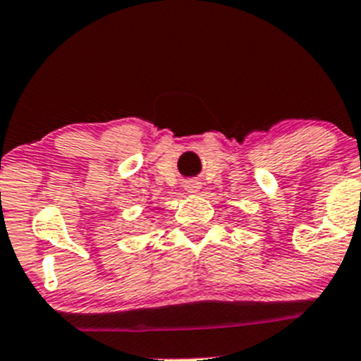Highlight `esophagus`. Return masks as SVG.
<instances>
[{"label": "esophagus", "mask_w": 361, "mask_h": 361, "mask_svg": "<svg viewBox=\"0 0 361 361\" xmlns=\"http://www.w3.org/2000/svg\"><path fill=\"white\" fill-rule=\"evenodd\" d=\"M184 190H186L188 193H198V190H200V183H197V180H188Z\"/></svg>", "instance_id": "esophagus-1"}]
</instances>
